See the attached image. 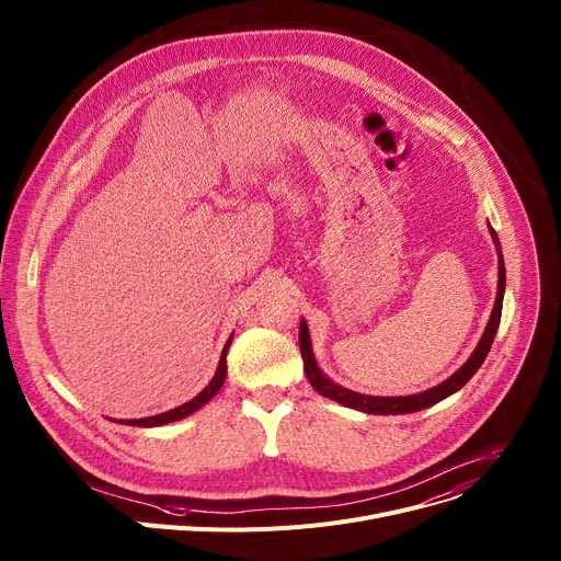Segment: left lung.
<instances>
[{"instance_id": "1", "label": "left lung", "mask_w": 561, "mask_h": 561, "mask_svg": "<svg viewBox=\"0 0 561 561\" xmlns=\"http://www.w3.org/2000/svg\"><path fill=\"white\" fill-rule=\"evenodd\" d=\"M492 232V239L496 243V250H499V293H496V305H494V311H492V318L488 322V329H484L482 339L478 343V347L473 350L471 358L456 371L454 377L446 379L444 383L426 390V392H420V394H413V397H367V394H358V392H352V390H345L343 386L329 381L316 358H313V352H311V341H309V329H307V322L302 320L300 322V352H302V360H305V371H307V379L309 383L322 394V397H329L333 401H339L347 408H356L360 410V413H369V415H403V413H415V410H424L442 399H446L449 394L458 392L473 375L478 371V367L482 365V360L488 358L490 350H492V343H494V335H496V329H499V322H501V311H503V290H505V264H503V252H501V243H499V237L494 230Z\"/></svg>"}]
</instances>
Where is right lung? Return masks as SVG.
I'll use <instances>...</instances> for the list:
<instances>
[{
    "label": "right lung",
    "mask_w": 561,
    "mask_h": 561,
    "mask_svg": "<svg viewBox=\"0 0 561 561\" xmlns=\"http://www.w3.org/2000/svg\"><path fill=\"white\" fill-rule=\"evenodd\" d=\"M228 347H230V341L228 345L222 347V354H220V360H218V369L214 379L209 381V386L198 394L194 397L192 401H186L184 405H178L173 410H169V413H162V415H156V417H144V420H128L124 424H130V426H162V424H169V422H175V420H182L186 415H192L194 410H198L201 405H205L222 386V381H226V375H228V365H226V358H228ZM122 424V422H119Z\"/></svg>",
    "instance_id": "1"
}]
</instances>
